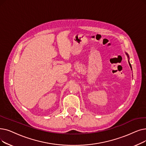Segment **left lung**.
Wrapping results in <instances>:
<instances>
[{"mask_svg":"<svg viewBox=\"0 0 146 146\" xmlns=\"http://www.w3.org/2000/svg\"><path fill=\"white\" fill-rule=\"evenodd\" d=\"M125 54H126V55H127V56H128V62H129V66H130V67H131V70H132V67H131V64H130V62H129V55H128V54L126 53V52H125Z\"/></svg>","mask_w":146,"mask_h":146,"instance_id":"obj_1","label":"left lung"}]
</instances>
